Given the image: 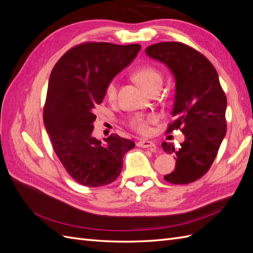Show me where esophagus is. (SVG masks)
<instances>
[{
	"label": "esophagus",
	"mask_w": 253,
	"mask_h": 253,
	"mask_svg": "<svg viewBox=\"0 0 253 253\" xmlns=\"http://www.w3.org/2000/svg\"><path fill=\"white\" fill-rule=\"evenodd\" d=\"M137 145L140 148H147V149H150L152 152H155L157 150V145L153 142V141H150V140H140L138 143H137Z\"/></svg>",
	"instance_id": "1"
}]
</instances>
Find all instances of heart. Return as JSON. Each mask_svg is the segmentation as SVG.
<instances>
[{"mask_svg": "<svg viewBox=\"0 0 253 253\" xmlns=\"http://www.w3.org/2000/svg\"><path fill=\"white\" fill-rule=\"evenodd\" d=\"M134 76L136 80L149 91L156 86L163 85L162 74H160L156 68L152 66H142L138 68V70L135 72ZM117 88H118V83L116 79H113L108 83V85L105 87V96L109 100L113 101L116 99ZM156 121H157L156 115L135 114L128 118V126L137 133L148 134L150 132V125L155 124Z\"/></svg>", "mask_w": 253, "mask_h": 253, "instance_id": "1", "label": "heart"}]
</instances>
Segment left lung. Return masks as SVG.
Returning a JSON list of instances; mask_svg holds the SVG:
<instances>
[{
	"mask_svg": "<svg viewBox=\"0 0 253 253\" xmlns=\"http://www.w3.org/2000/svg\"><path fill=\"white\" fill-rule=\"evenodd\" d=\"M145 53L174 76V120L167 132L180 129L185 135L178 149L170 142L162 144L176 159L174 171L164 178L174 185L193 182L210 169L227 131V98L218 75L200 51L180 42L153 44Z\"/></svg>",
	"mask_w": 253,
	"mask_h": 253,
	"instance_id": "1",
	"label": "left lung"
}]
</instances>
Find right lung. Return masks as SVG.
Segmentation results:
<instances>
[{
    "instance_id": "right-lung-1",
    "label": "right lung",
    "mask_w": 253,
    "mask_h": 253,
    "mask_svg": "<svg viewBox=\"0 0 253 253\" xmlns=\"http://www.w3.org/2000/svg\"><path fill=\"white\" fill-rule=\"evenodd\" d=\"M139 44L87 42L77 45L53 66L43 119L53 151L66 172L81 185L100 187L116 179L132 140L112 134L105 143L93 137L94 110L115 76L132 63Z\"/></svg>"
}]
</instances>
